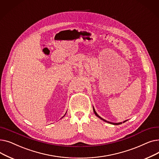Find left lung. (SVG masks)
Returning <instances> with one entry per match:
<instances>
[{
  "mask_svg": "<svg viewBox=\"0 0 159 159\" xmlns=\"http://www.w3.org/2000/svg\"><path fill=\"white\" fill-rule=\"evenodd\" d=\"M93 112H94V113H95V115L97 116V117H98L99 119H101V120H102L103 121H104V122H107V123H110V124H113V125H119V124H122V122H118V123H113V122H109V121H107L106 120H105V119H102V117H101V116H100L97 113V112L95 111V108L93 107ZM126 120H125V121H124L123 122V123L124 122H126Z\"/></svg>",
  "mask_w": 159,
  "mask_h": 159,
  "instance_id": "1",
  "label": "left lung"
}]
</instances>
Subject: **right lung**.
Returning a JSON list of instances; mask_svg holds the SVG:
<instances>
[{"label":"right lung","instance_id":"add662e5","mask_svg":"<svg viewBox=\"0 0 159 159\" xmlns=\"http://www.w3.org/2000/svg\"><path fill=\"white\" fill-rule=\"evenodd\" d=\"M66 113H65V115H66ZM65 115H64V116H65ZM63 116H62V117H63Z\"/></svg>","mask_w":159,"mask_h":159}]
</instances>
